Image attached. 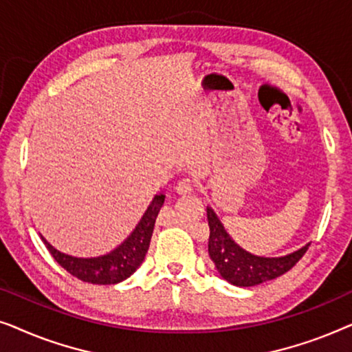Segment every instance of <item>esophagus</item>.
I'll use <instances>...</instances> for the list:
<instances>
[{"instance_id": "esophagus-1", "label": "esophagus", "mask_w": 352, "mask_h": 352, "mask_svg": "<svg viewBox=\"0 0 352 352\" xmlns=\"http://www.w3.org/2000/svg\"><path fill=\"white\" fill-rule=\"evenodd\" d=\"M175 190H176L177 195H190L192 192H194V187H192V186L189 184V182L179 181V182H177V184H176Z\"/></svg>"}]
</instances>
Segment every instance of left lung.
I'll return each mask as SVG.
<instances>
[{"mask_svg": "<svg viewBox=\"0 0 352 352\" xmlns=\"http://www.w3.org/2000/svg\"><path fill=\"white\" fill-rule=\"evenodd\" d=\"M206 218H208L210 226V258L214 263L221 277L232 283V285L253 287L280 277L282 274L290 271L305 256L307 248H309V243H307L302 248L296 250V252L287 254V256H256V254L245 252L229 237L224 226L221 224L218 216L214 214V211L210 206L206 208Z\"/></svg>", "mask_w": 352, "mask_h": 352, "instance_id": "left-lung-1", "label": "left lung"}]
</instances>
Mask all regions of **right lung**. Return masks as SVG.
<instances>
[{
	"label": "right lung",
	"mask_w": 352,
	"mask_h": 352,
	"mask_svg": "<svg viewBox=\"0 0 352 352\" xmlns=\"http://www.w3.org/2000/svg\"><path fill=\"white\" fill-rule=\"evenodd\" d=\"M163 201H165V195L163 194L153 197L152 204L148 205V208L146 210V213H144L131 235L122 245H118L113 252L102 254V256H70V254L57 252L52 245L46 242V239H41L46 245L47 252L51 253V256L74 277L88 283H96V285H113V283L128 278L141 266L144 258H146L148 245H151L153 226H155V219Z\"/></svg>",
	"instance_id": "add662e5"
}]
</instances>
